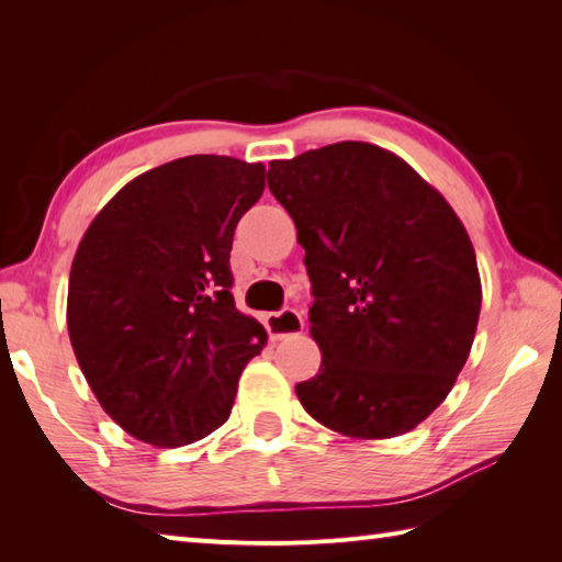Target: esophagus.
<instances>
[{
	"instance_id": "1",
	"label": "esophagus",
	"mask_w": 562,
	"mask_h": 562,
	"mask_svg": "<svg viewBox=\"0 0 562 562\" xmlns=\"http://www.w3.org/2000/svg\"><path fill=\"white\" fill-rule=\"evenodd\" d=\"M265 324H267V331H269L273 341L289 339V336L301 334L303 327H305L301 313H297V310H293V307H283V310H279V313L267 315Z\"/></svg>"
}]
</instances>
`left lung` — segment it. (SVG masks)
<instances>
[{
	"label": "left lung",
	"mask_w": 562,
	"mask_h": 562,
	"mask_svg": "<svg viewBox=\"0 0 562 562\" xmlns=\"http://www.w3.org/2000/svg\"><path fill=\"white\" fill-rule=\"evenodd\" d=\"M267 184L289 211L315 303V378L303 408L348 438L414 430L450 394L481 313L467 228L402 158L339 142L271 160Z\"/></svg>",
	"instance_id": "1"
}]
</instances>
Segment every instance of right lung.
<instances>
[{"instance_id": "1", "label": "right lung", "mask_w": 562, "mask_h": 562, "mask_svg": "<svg viewBox=\"0 0 562 562\" xmlns=\"http://www.w3.org/2000/svg\"><path fill=\"white\" fill-rule=\"evenodd\" d=\"M265 166L187 156L110 199L74 255L67 327L86 382L132 438L182 447L228 420L267 331L235 307L233 233Z\"/></svg>"}]
</instances>
